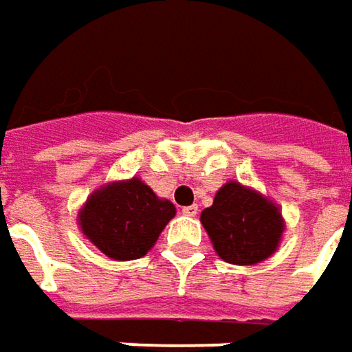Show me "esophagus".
<instances>
[{
	"label": "esophagus",
	"mask_w": 352,
	"mask_h": 352,
	"mask_svg": "<svg viewBox=\"0 0 352 352\" xmlns=\"http://www.w3.org/2000/svg\"><path fill=\"white\" fill-rule=\"evenodd\" d=\"M184 215H188V217H196L197 215V206H186L182 208Z\"/></svg>",
	"instance_id": "1"
}]
</instances>
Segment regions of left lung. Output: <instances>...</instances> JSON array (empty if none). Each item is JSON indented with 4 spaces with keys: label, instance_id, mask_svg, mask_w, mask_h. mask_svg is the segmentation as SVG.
Wrapping results in <instances>:
<instances>
[{
    "label": "left lung",
    "instance_id": "left-lung-1",
    "mask_svg": "<svg viewBox=\"0 0 352 352\" xmlns=\"http://www.w3.org/2000/svg\"><path fill=\"white\" fill-rule=\"evenodd\" d=\"M215 252L225 263L249 266L276 252L284 233L278 206L239 182H227L215 194L213 206L201 211Z\"/></svg>",
    "mask_w": 352,
    "mask_h": 352
}]
</instances>
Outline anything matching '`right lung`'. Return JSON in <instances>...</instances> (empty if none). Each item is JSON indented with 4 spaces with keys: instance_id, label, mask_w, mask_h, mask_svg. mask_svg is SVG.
Wrapping results in <instances>:
<instances>
[{
    "instance_id": "add662e5",
    "label": "right lung",
    "mask_w": 352,
    "mask_h": 352,
    "mask_svg": "<svg viewBox=\"0 0 352 352\" xmlns=\"http://www.w3.org/2000/svg\"><path fill=\"white\" fill-rule=\"evenodd\" d=\"M176 215L141 178L111 182L96 190L78 213L80 231L113 261H135L153 249L158 235Z\"/></svg>"
}]
</instances>
